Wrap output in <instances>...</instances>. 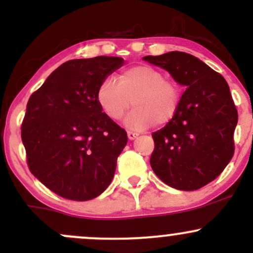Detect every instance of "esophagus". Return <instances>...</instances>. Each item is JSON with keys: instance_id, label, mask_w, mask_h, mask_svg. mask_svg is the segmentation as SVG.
Wrapping results in <instances>:
<instances>
[{"instance_id": "1", "label": "esophagus", "mask_w": 253, "mask_h": 253, "mask_svg": "<svg viewBox=\"0 0 253 253\" xmlns=\"http://www.w3.org/2000/svg\"><path fill=\"white\" fill-rule=\"evenodd\" d=\"M139 134L136 133V132H132V131H127V137H128L129 141H133V139H136L137 137H138Z\"/></svg>"}]
</instances>
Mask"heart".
I'll return each instance as SVG.
<instances>
[{"label":"heart","instance_id":"b5f03b06","mask_svg":"<svg viewBox=\"0 0 253 253\" xmlns=\"http://www.w3.org/2000/svg\"><path fill=\"white\" fill-rule=\"evenodd\" d=\"M96 100L111 120H120L133 104L134 109L125 119L131 128H145L154 122L171 121L181 101L180 88L165 79L164 73L149 65L125 70L119 82L108 77L98 88Z\"/></svg>","mask_w":253,"mask_h":253}]
</instances>
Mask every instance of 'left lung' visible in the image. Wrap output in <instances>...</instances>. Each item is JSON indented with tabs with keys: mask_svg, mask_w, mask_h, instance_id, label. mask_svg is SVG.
Instances as JSON below:
<instances>
[{
	"mask_svg": "<svg viewBox=\"0 0 253 253\" xmlns=\"http://www.w3.org/2000/svg\"><path fill=\"white\" fill-rule=\"evenodd\" d=\"M143 60L186 86L174 119L152 133L150 167L170 187L198 190L218 177L234 155L237 110L228 83L190 53L171 51Z\"/></svg>",
	"mask_w": 253,
	"mask_h": 253,
	"instance_id": "8db88e82",
	"label": "left lung"
}]
</instances>
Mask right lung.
<instances>
[{"instance_id": "obj_1", "label": "right lung", "mask_w": 253, "mask_h": 253, "mask_svg": "<svg viewBox=\"0 0 253 253\" xmlns=\"http://www.w3.org/2000/svg\"><path fill=\"white\" fill-rule=\"evenodd\" d=\"M124 65L112 56L67 61L29 98L22 124L28 165L61 197L93 200L111 183L127 133L103 112L96 93Z\"/></svg>"}]
</instances>
